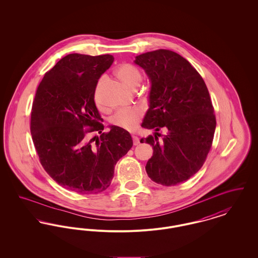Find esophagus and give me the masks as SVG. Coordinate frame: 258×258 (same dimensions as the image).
Returning <instances> with one entry per match:
<instances>
[{
  "mask_svg": "<svg viewBox=\"0 0 258 258\" xmlns=\"http://www.w3.org/2000/svg\"><path fill=\"white\" fill-rule=\"evenodd\" d=\"M133 140H134V145H135V146L140 143V142H139V138H138L137 136H135V135L133 136Z\"/></svg>",
  "mask_w": 258,
  "mask_h": 258,
  "instance_id": "34e87169",
  "label": "esophagus"
}]
</instances>
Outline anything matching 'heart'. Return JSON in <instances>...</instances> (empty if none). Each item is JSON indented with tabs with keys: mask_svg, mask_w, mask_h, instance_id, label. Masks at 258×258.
Returning <instances> with one entry per match:
<instances>
[{
	"mask_svg": "<svg viewBox=\"0 0 258 258\" xmlns=\"http://www.w3.org/2000/svg\"><path fill=\"white\" fill-rule=\"evenodd\" d=\"M117 76L127 86L136 88L141 81V74L138 69L131 63H122L116 70ZM103 79L99 81V84ZM143 116L140 108L134 107L118 110L110 118L111 124L124 131L132 132L137 127Z\"/></svg>",
	"mask_w": 258,
	"mask_h": 258,
	"instance_id": "obj_1",
	"label": "heart"
}]
</instances>
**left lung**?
I'll return each instance as SVG.
<instances>
[{
  "label": "left lung",
  "mask_w": 258,
  "mask_h": 258,
  "mask_svg": "<svg viewBox=\"0 0 258 258\" xmlns=\"http://www.w3.org/2000/svg\"><path fill=\"white\" fill-rule=\"evenodd\" d=\"M135 62L152 84L141 125L155 135L140 140L154 150L148 176L166 186L183 183L202 167L212 147L217 123L207 86L189 61L171 50L143 53ZM160 129L167 131L161 139Z\"/></svg>",
  "instance_id": "1"
}]
</instances>
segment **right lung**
Returning a JSON list of instances; mask_svg holds the SVG:
<instances>
[{"mask_svg": "<svg viewBox=\"0 0 258 258\" xmlns=\"http://www.w3.org/2000/svg\"><path fill=\"white\" fill-rule=\"evenodd\" d=\"M109 54H69L44 74L31 114V134L39 161L62 187L80 195L98 194L111 184L117 161L133 147L128 132L104 126L95 103ZM98 132L99 138L87 135Z\"/></svg>", "mask_w": 258, "mask_h": 258, "instance_id": "obj_1", "label": "right lung"}]
</instances>
